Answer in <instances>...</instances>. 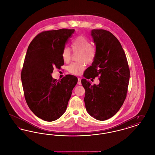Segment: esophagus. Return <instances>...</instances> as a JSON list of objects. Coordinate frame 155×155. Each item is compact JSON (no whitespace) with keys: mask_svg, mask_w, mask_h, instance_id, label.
Instances as JSON below:
<instances>
[{"mask_svg":"<svg viewBox=\"0 0 155 155\" xmlns=\"http://www.w3.org/2000/svg\"><path fill=\"white\" fill-rule=\"evenodd\" d=\"M78 85H81V78H78Z\"/></svg>","mask_w":155,"mask_h":155,"instance_id":"34e87169","label":"esophagus"}]
</instances>
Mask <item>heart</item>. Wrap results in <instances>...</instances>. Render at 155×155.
<instances>
[{"mask_svg":"<svg viewBox=\"0 0 155 155\" xmlns=\"http://www.w3.org/2000/svg\"><path fill=\"white\" fill-rule=\"evenodd\" d=\"M71 49L74 53L78 52L77 54V60L79 61L74 62L67 67L69 73L75 75H80L84 70L85 63L87 64L92 63L95 58V48L91 45V42L86 37L79 36L76 38L72 42ZM71 56V49L65 46L61 53L63 60L68 63L70 61Z\"/></svg>","mask_w":155,"mask_h":155,"instance_id":"obj_1","label":"heart"}]
</instances>
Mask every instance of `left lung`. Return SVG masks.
I'll return each mask as SVG.
<instances>
[{
	"mask_svg": "<svg viewBox=\"0 0 155 155\" xmlns=\"http://www.w3.org/2000/svg\"><path fill=\"white\" fill-rule=\"evenodd\" d=\"M91 36L96 46L95 58L85 71L81 84L85 90L87 111L94 118L103 121L112 117L122 106L130 73L125 52L116 37L104 30H92ZM98 76V85L87 80Z\"/></svg>",
	"mask_w": 155,
	"mask_h": 155,
	"instance_id": "8db88e82",
	"label": "left lung"
}]
</instances>
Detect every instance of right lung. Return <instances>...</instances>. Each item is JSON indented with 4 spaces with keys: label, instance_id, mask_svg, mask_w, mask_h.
<instances>
[{
    "label": "right lung",
    "instance_id": "right-lung-1",
    "mask_svg": "<svg viewBox=\"0 0 155 155\" xmlns=\"http://www.w3.org/2000/svg\"><path fill=\"white\" fill-rule=\"evenodd\" d=\"M74 29L44 31L28 48L21 78L25 101L38 117L53 121L66 110L78 78L67 75L60 80L52 78L53 68L64 64L61 53Z\"/></svg>",
    "mask_w": 155,
    "mask_h": 155
}]
</instances>
